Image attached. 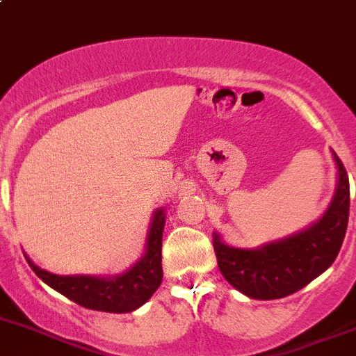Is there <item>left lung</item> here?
Segmentation results:
<instances>
[{
  "mask_svg": "<svg viewBox=\"0 0 356 356\" xmlns=\"http://www.w3.org/2000/svg\"><path fill=\"white\" fill-rule=\"evenodd\" d=\"M331 152L336 164L334 195L321 219L257 248L233 247L218 232L212 233L219 270L248 298H284L321 276L338 257L350 214V183L343 163Z\"/></svg>",
  "mask_w": 356,
  "mask_h": 356,
  "instance_id": "8db88e82",
  "label": "left lung"
}]
</instances>
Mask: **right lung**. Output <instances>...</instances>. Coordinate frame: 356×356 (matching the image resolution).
I'll use <instances>...</instances> for the list:
<instances>
[{
    "label": "right lung",
    "instance_id": "obj_1",
    "mask_svg": "<svg viewBox=\"0 0 356 356\" xmlns=\"http://www.w3.org/2000/svg\"><path fill=\"white\" fill-rule=\"evenodd\" d=\"M166 225V211L156 209L149 225L144 255L122 274L96 276V274H73L61 276L41 269L25 254L29 266L53 289L90 310L109 314L134 312L144 305L163 281L161 248Z\"/></svg>",
    "mask_w": 356,
    "mask_h": 356
}]
</instances>
